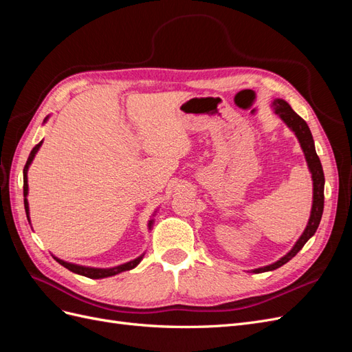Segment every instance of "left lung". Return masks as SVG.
<instances>
[{"label": "left lung", "instance_id": "8db88e82", "mask_svg": "<svg viewBox=\"0 0 352 352\" xmlns=\"http://www.w3.org/2000/svg\"><path fill=\"white\" fill-rule=\"evenodd\" d=\"M273 107H274V113L278 114L280 119L287 124V127H291L292 132H295L298 141H300V144H301L302 151L305 154L307 164H308V168H310L311 177H313V190H314L313 192V208H311L310 220H308V225L301 235V238L296 241L295 247L279 261H276L270 265H265V267L255 269V270H252L254 273H263V272H270L274 269H279L280 265L286 264L292 257H295V255L300 252V250L304 247L305 242L316 233L318 225H320L323 207H324V175H323V167L320 163V158H318V155L316 153L310 127H308V124L305 123L302 117L298 116L291 109V105L286 101L274 100Z\"/></svg>", "mask_w": 352, "mask_h": 352}]
</instances>
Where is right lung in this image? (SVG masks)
<instances>
[{"label":"right lung","instance_id":"add662e5","mask_svg":"<svg viewBox=\"0 0 352 352\" xmlns=\"http://www.w3.org/2000/svg\"><path fill=\"white\" fill-rule=\"evenodd\" d=\"M45 122V120H44ZM42 141L39 144H36L34 146V150L30 151L29 154V158L26 162V166L23 168V195H25V210H26V216L29 217V204H28V199H26V195H28V168L32 163V160H34L35 154L38 153L39 146H41ZM153 225V220L150 221V228ZM61 265H65L66 269H69L70 272L73 273H78V274H82V276H87V278H91V279H102V278H109V276H114L117 273H122V272H126V270H132L133 267H136L138 264H140V261L142 260V255L141 257H138L136 260L133 261H129L126 264H122V265H117V267H113V269H92V267H83V265H78V264H72V263H66L63 260H58L57 257H54Z\"/></svg>","mask_w":352,"mask_h":352}]
</instances>
